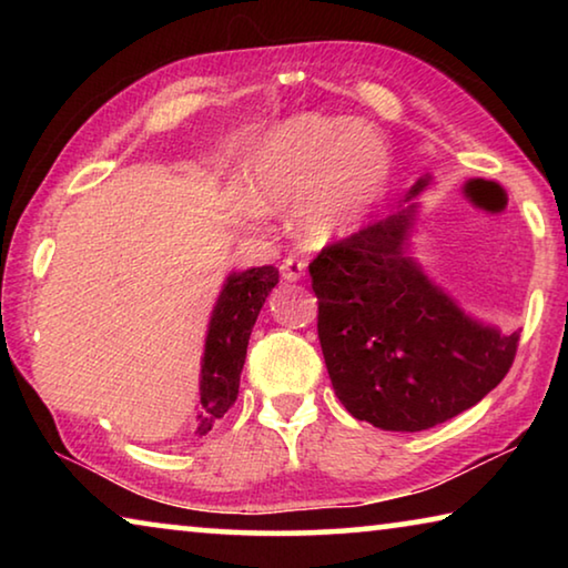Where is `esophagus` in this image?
Here are the masks:
<instances>
[{"mask_svg":"<svg viewBox=\"0 0 568 568\" xmlns=\"http://www.w3.org/2000/svg\"><path fill=\"white\" fill-rule=\"evenodd\" d=\"M305 271H307V263L301 261V257H285L283 265H281V273H283V277H285L287 283L301 281V277L305 275Z\"/></svg>","mask_w":568,"mask_h":568,"instance_id":"34e87169","label":"esophagus"}]
</instances>
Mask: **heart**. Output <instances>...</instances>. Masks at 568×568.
Here are the masks:
<instances>
[{"label":"heart","mask_w":568,"mask_h":568,"mask_svg":"<svg viewBox=\"0 0 568 568\" xmlns=\"http://www.w3.org/2000/svg\"><path fill=\"white\" fill-rule=\"evenodd\" d=\"M390 152L348 118L301 114L267 134L250 162V182L267 207H301L315 243L351 235L386 197Z\"/></svg>","instance_id":"heart-1"}]
</instances>
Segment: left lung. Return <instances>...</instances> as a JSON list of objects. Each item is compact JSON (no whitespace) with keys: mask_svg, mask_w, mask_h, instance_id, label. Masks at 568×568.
<instances>
[{"mask_svg":"<svg viewBox=\"0 0 568 568\" xmlns=\"http://www.w3.org/2000/svg\"><path fill=\"white\" fill-rule=\"evenodd\" d=\"M426 182L413 185L406 203ZM413 213L416 205H400L311 263L335 396L353 418L408 434L476 406L518 348V333L468 318L408 255Z\"/></svg>","mask_w":568,"mask_h":568,"instance_id":"1","label":"left lung"}]
</instances>
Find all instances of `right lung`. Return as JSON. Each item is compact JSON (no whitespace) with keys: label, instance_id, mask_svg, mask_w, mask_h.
Segmentation results:
<instances>
[{"label":"right lung","instance_id":"obj_1","mask_svg":"<svg viewBox=\"0 0 568 568\" xmlns=\"http://www.w3.org/2000/svg\"><path fill=\"white\" fill-rule=\"evenodd\" d=\"M275 285L277 271L273 265L250 267L225 281L210 318L203 371H200V436H205L235 403L250 333Z\"/></svg>","mask_w":568,"mask_h":568}]
</instances>
